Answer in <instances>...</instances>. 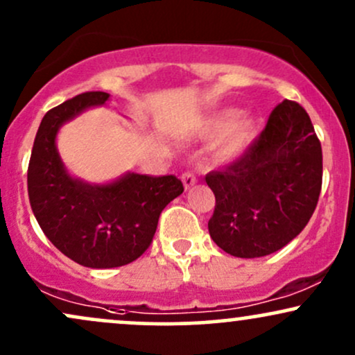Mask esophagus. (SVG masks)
I'll list each match as a JSON object with an SVG mask.
<instances>
[{
	"label": "esophagus",
	"mask_w": 355,
	"mask_h": 355,
	"mask_svg": "<svg viewBox=\"0 0 355 355\" xmlns=\"http://www.w3.org/2000/svg\"><path fill=\"white\" fill-rule=\"evenodd\" d=\"M182 182H183V185H185V189H190V187H193L195 183H197V177H195V173H191V172H183Z\"/></svg>",
	"instance_id": "1"
}]
</instances>
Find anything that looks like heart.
Here are the masks:
<instances>
[{
  "label": "heart",
  "instance_id": "obj_1",
  "mask_svg": "<svg viewBox=\"0 0 355 355\" xmlns=\"http://www.w3.org/2000/svg\"><path fill=\"white\" fill-rule=\"evenodd\" d=\"M227 120H229V113H222V115L210 118L209 123H207V132H220L227 125ZM252 128H254V123H252L250 118L237 116L235 120H232V123L225 128L222 140L218 141L217 157L222 158V160L237 157L242 152L243 146H245L248 137L252 133Z\"/></svg>",
  "mask_w": 355,
  "mask_h": 355
}]
</instances>
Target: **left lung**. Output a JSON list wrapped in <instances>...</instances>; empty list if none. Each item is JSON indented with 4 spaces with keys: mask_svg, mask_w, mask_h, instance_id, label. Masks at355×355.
<instances>
[{
    "mask_svg": "<svg viewBox=\"0 0 355 355\" xmlns=\"http://www.w3.org/2000/svg\"><path fill=\"white\" fill-rule=\"evenodd\" d=\"M215 195L209 232L227 254L263 257L311 220L322 189V146L307 112L284 100L240 157L207 173Z\"/></svg>",
    "mask_w": 355,
    "mask_h": 355,
    "instance_id": "1",
    "label": "left lung"
}]
</instances>
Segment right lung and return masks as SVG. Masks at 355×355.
<instances>
[{
  "mask_svg": "<svg viewBox=\"0 0 355 355\" xmlns=\"http://www.w3.org/2000/svg\"><path fill=\"white\" fill-rule=\"evenodd\" d=\"M108 96L85 92L46 112L28 165V197L43 234L61 254L92 268L137 260L152 243L162 210L183 191L175 175L128 173L98 187L67 173L55 145L58 128Z\"/></svg>",
  "mask_w": 355,
  "mask_h": 355,
  "instance_id": "right-lung-1",
  "label": "right lung"
}]
</instances>
